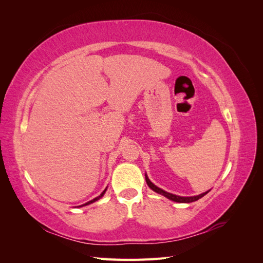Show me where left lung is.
<instances>
[{
    "label": "left lung",
    "instance_id": "left-lung-1",
    "mask_svg": "<svg viewBox=\"0 0 263 263\" xmlns=\"http://www.w3.org/2000/svg\"><path fill=\"white\" fill-rule=\"evenodd\" d=\"M145 177H146L147 184H148V186H149L151 190L155 191V192H157V193H159V194H161V195L165 196L166 198H169V200H171V201H173V202H177V203H191V202H195V201H197V200H200L201 197H203L204 195H206V194H208V193L210 192V190H209L208 192L202 193V194H200V195H195V196H179V195H174V194H171V193H169V192H165V191H163L162 189H160V187H158L157 185H155L154 183L148 179L147 174H146Z\"/></svg>",
    "mask_w": 263,
    "mask_h": 263
}]
</instances>
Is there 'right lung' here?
Returning <instances> with one entry per match:
<instances>
[{
	"mask_svg": "<svg viewBox=\"0 0 263 263\" xmlns=\"http://www.w3.org/2000/svg\"><path fill=\"white\" fill-rule=\"evenodd\" d=\"M105 191H106V189L104 190V191H103V192L101 193V195H99L98 197H95V198H93V200H91V201H89V202H87V203H85V204H83V205H81V206H85V205H89V204H91V203H94L95 201H98V200H100V198L103 196V195H104V193H105Z\"/></svg>",
	"mask_w": 263,
	"mask_h": 263,
	"instance_id": "right-lung-1",
	"label": "right lung"
}]
</instances>
